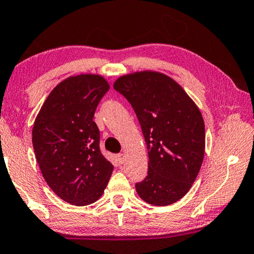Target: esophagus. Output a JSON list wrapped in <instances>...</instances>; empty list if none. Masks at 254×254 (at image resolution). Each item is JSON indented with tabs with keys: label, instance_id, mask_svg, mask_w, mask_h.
<instances>
[{
	"label": "esophagus",
	"instance_id": "obj_1",
	"mask_svg": "<svg viewBox=\"0 0 254 254\" xmlns=\"http://www.w3.org/2000/svg\"><path fill=\"white\" fill-rule=\"evenodd\" d=\"M116 160L119 162V164H123L124 163V160H126V156H124V154H119L116 155Z\"/></svg>",
	"mask_w": 254,
	"mask_h": 254
}]
</instances>
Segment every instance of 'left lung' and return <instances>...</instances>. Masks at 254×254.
Instances as JSON below:
<instances>
[{"label": "left lung", "instance_id": "8db88e82", "mask_svg": "<svg viewBox=\"0 0 254 254\" xmlns=\"http://www.w3.org/2000/svg\"><path fill=\"white\" fill-rule=\"evenodd\" d=\"M114 89L131 104L148 150V172L135 190L151 205L176 203L203 162L205 127L198 107L176 81L157 71L124 75Z\"/></svg>", "mask_w": 254, "mask_h": 254}]
</instances>
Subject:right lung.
I'll return each instance as SVG.
<instances>
[{"instance_id":"1","label":"right lung","mask_w":254,"mask_h":254,"mask_svg":"<svg viewBox=\"0 0 254 254\" xmlns=\"http://www.w3.org/2000/svg\"><path fill=\"white\" fill-rule=\"evenodd\" d=\"M108 90L99 75L68 77L51 91L34 123L33 147L42 176L73 205L96 202L114 169L101 154L100 132L93 121Z\"/></svg>"}]
</instances>
